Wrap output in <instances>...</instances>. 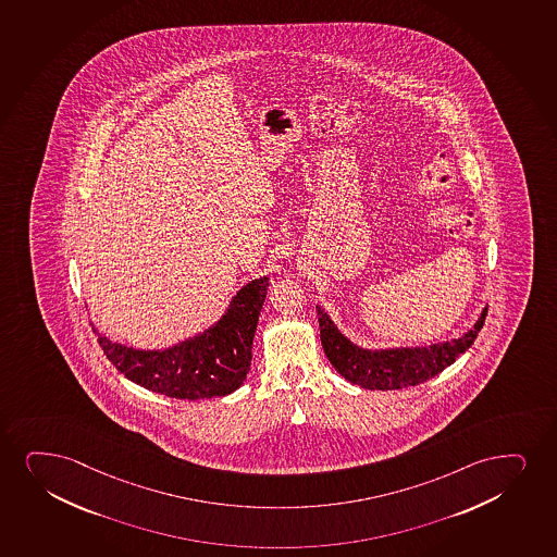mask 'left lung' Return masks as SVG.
<instances>
[{"instance_id": "obj_1", "label": "left lung", "mask_w": 557, "mask_h": 557, "mask_svg": "<svg viewBox=\"0 0 557 557\" xmlns=\"http://www.w3.org/2000/svg\"><path fill=\"white\" fill-rule=\"evenodd\" d=\"M487 308L482 309L473 329L450 342L433 344L430 347H396V349H362L337 330L336 324L326 315L321 306H317L321 342L330 364L336 368L342 377L352 385L368 391H399L407 386H417L428 379L440 375L447 366L456 362L461 352H466L476 334L484 326Z\"/></svg>"}]
</instances>
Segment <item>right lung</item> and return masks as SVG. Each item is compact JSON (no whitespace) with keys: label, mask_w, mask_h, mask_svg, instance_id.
<instances>
[{"label":"right lung","mask_w":557,"mask_h":557,"mask_svg":"<svg viewBox=\"0 0 557 557\" xmlns=\"http://www.w3.org/2000/svg\"><path fill=\"white\" fill-rule=\"evenodd\" d=\"M267 288L269 277L244 285L218 323L169 349H133L94 332L110 362L133 383L169 398H220L248 377Z\"/></svg>","instance_id":"add662e5"}]
</instances>
